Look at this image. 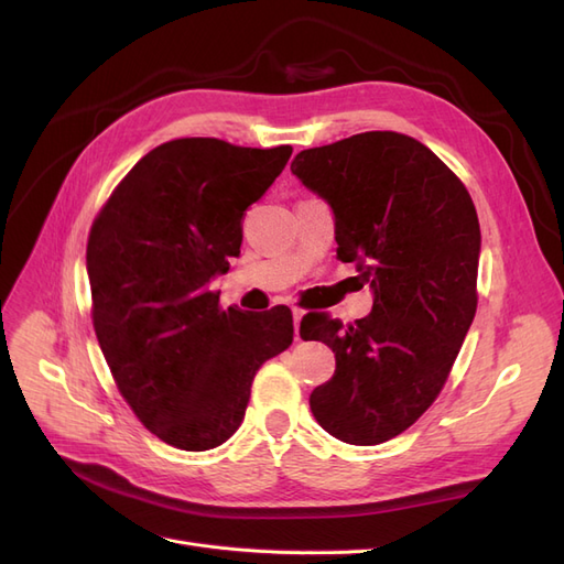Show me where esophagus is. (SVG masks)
<instances>
[{"mask_svg":"<svg viewBox=\"0 0 564 564\" xmlns=\"http://www.w3.org/2000/svg\"><path fill=\"white\" fill-rule=\"evenodd\" d=\"M294 313V336H296V340H301V334H299V329H301V319H303V311L301 308H294L292 311Z\"/></svg>","mask_w":564,"mask_h":564,"instance_id":"34e87169","label":"esophagus"}]
</instances>
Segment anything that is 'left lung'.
Returning <instances> with one entry per match:
<instances>
[{
    "instance_id": "left-lung-1",
    "label": "left lung",
    "mask_w": 564,
    "mask_h": 564,
    "mask_svg": "<svg viewBox=\"0 0 564 564\" xmlns=\"http://www.w3.org/2000/svg\"><path fill=\"white\" fill-rule=\"evenodd\" d=\"M292 174L329 204L338 259L373 292L371 313L348 327L324 313L301 319V336L336 355L313 416L348 445H381L435 402L473 324L475 204L433 150L395 131L301 150Z\"/></svg>"
}]
</instances>
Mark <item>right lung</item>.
Segmentation results:
<instances>
[{"mask_svg":"<svg viewBox=\"0 0 564 564\" xmlns=\"http://www.w3.org/2000/svg\"><path fill=\"white\" fill-rule=\"evenodd\" d=\"M289 158L292 145L169 141L94 220L87 272L98 346L133 414L166 445H224L245 419L256 371L292 346L286 305L220 311L209 289L240 256L245 212Z\"/></svg>","mask_w":564,"mask_h":564,"instance_id":"right-lung-1","label":"right lung"}]
</instances>
